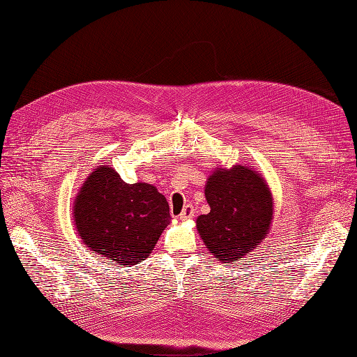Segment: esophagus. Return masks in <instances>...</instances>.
<instances>
[{"label":"esophagus","instance_id":"34e87169","mask_svg":"<svg viewBox=\"0 0 357 357\" xmlns=\"http://www.w3.org/2000/svg\"><path fill=\"white\" fill-rule=\"evenodd\" d=\"M193 215H195V208H193V205H186V207L183 208V211L180 213L178 219L180 220H189V219L193 218Z\"/></svg>","mask_w":357,"mask_h":357}]
</instances>
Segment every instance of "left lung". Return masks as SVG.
<instances>
[{"label": "left lung", "mask_w": 357, "mask_h": 357, "mask_svg": "<svg viewBox=\"0 0 357 357\" xmlns=\"http://www.w3.org/2000/svg\"><path fill=\"white\" fill-rule=\"evenodd\" d=\"M210 213L197 219L204 244L228 264L259 245L273 220V197L264 178L247 167L215 169L205 185Z\"/></svg>", "instance_id": "obj_1"}]
</instances>
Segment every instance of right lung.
<instances>
[{
    "label": "right lung",
    "mask_w": 357,
    "mask_h": 357,
    "mask_svg": "<svg viewBox=\"0 0 357 357\" xmlns=\"http://www.w3.org/2000/svg\"><path fill=\"white\" fill-rule=\"evenodd\" d=\"M74 220L91 252L128 266L149 257L171 218L165 197L155 186L129 185L110 167H100L74 201Z\"/></svg>",
    "instance_id": "right-lung-1"
}]
</instances>
